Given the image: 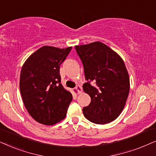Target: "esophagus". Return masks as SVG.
<instances>
[{"label": "esophagus", "mask_w": 156, "mask_h": 156, "mask_svg": "<svg viewBox=\"0 0 156 156\" xmlns=\"http://www.w3.org/2000/svg\"><path fill=\"white\" fill-rule=\"evenodd\" d=\"M76 89L77 90V93H78V94H80V93H82L83 89H82V87L80 86V85H78V86L76 87Z\"/></svg>", "instance_id": "esophagus-1"}]
</instances>
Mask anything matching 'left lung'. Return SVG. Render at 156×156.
<instances>
[{
  "instance_id": "obj_1",
  "label": "left lung",
  "mask_w": 156,
  "mask_h": 156,
  "mask_svg": "<svg viewBox=\"0 0 156 156\" xmlns=\"http://www.w3.org/2000/svg\"><path fill=\"white\" fill-rule=\"evenodd\" d=\"M75 48L87 80L83 88L91 98L90 104L83 108V115L92 123H111L123 111L129 94L125 63L117 53L100 41L76 45Z\"/></svg>"
}]
</instances>
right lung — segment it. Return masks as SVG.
I'll return each instance as SVG.
<instances>
[{
  "mask_svg": "<svg viewBox=\"0 0 156 156\" xmlns=\"http://www.w3.org/2000/svg\"><path fill=\"white\" fill-rule=\"evenodd\" d=\"M72 47L58 48L44 45L30 55L23 66L20 90L28 113L43 125L64 119L73 100L61 83L60 66Z\"/></svg>",
  "mask_w": 156,
  "mask_h": 156,
  "instance_id": "right-lung-1",
  "label": "right lung"
}]
</instances>
